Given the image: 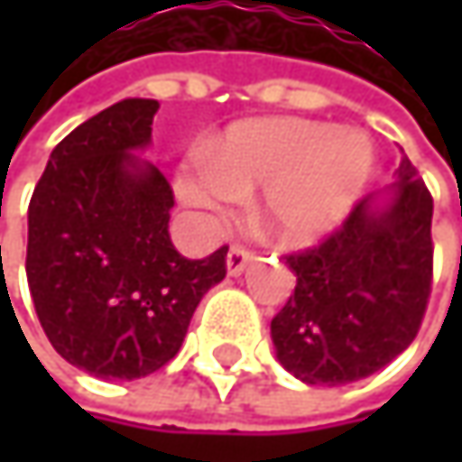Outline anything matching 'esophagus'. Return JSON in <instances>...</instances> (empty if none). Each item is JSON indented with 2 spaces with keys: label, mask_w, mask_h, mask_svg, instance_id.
I'll list each match as a JSON object with an SVG mask.
<instances>
[{
  "label": "esophagus",
  "mask_w": 462,
  "mask_h": 462,
  "mask_svg": "<svg viewBox=\"0 0 462 462\" xmlns=\"http://www.w3.org/2000/svg\"><path fill=\"white\" fill-rule=\"evenodd\" d=\"M251 262V254L243 248V245H232L230 254H227V273L230 275H240Z\"/></svg>",
  "instance_id": "34e87169"
}]
</instances>
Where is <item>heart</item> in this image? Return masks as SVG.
<instances>
[{
  "mask_svg": "<svg viewBox=\"0 0 462 462\" xmlns=\"http://www.w3.org/2000/svg\"><path fill=\"white\" fill-rule=\"evenodd\" d=\"M377 165L361 131L297 117L243 123L208 157L187 160L176 173L181 200L203 214H227L259 189L256 222L283 245H313L337 230L361 200Z\"/></svg>",
  "mask_w": 462,
  "mask_h": 462,
  "instance_id": "heart-1",
  "label": "heart"
}]
</instances>
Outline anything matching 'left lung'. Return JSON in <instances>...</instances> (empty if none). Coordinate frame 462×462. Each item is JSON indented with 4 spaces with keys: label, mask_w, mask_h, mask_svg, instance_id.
<instances>
[{
    "label": "left lung",
    "mask_w": 462,
    "mask_h": 462,
    "mask_svg": "<svg viewBox=\"0 0 462 462\" xmlns=\"http://www.w3.org/2000/svg\"><path fill=\"white\" fill-rule=\"evenodd\" d=\"M430 192L404 154L391 189L358 200L321 245L286 256L297 286L270 323L286 372L334 388L410 347L430 297Z\"/></svg>",
    "instance_id": "1"
}]
</instances>
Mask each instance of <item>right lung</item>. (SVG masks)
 I'll use <instances>...</instances> for the list:
<instances>
[{"label": "right lung", "mask_w": 462, "mask_h": 462, "mask_svg": "<svg viewBox=\"0 0 462 462\" xmlns=\"http://www.w3.org/2000/svg\"><path fill=\"white\" fill-rule=\"evenodd\" d=\"M152 98H125L60 141L29 203L26 278L50 345L101 380H139L181 347L227 245L181 256L168 235L173 189L136 152Z\"/></svg>", "instance_id": "add662e5"}]
</instances>
